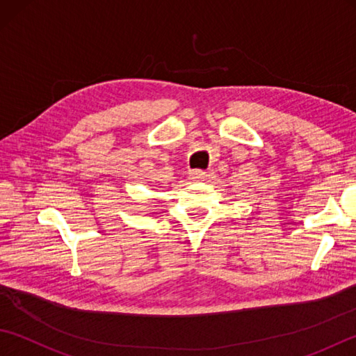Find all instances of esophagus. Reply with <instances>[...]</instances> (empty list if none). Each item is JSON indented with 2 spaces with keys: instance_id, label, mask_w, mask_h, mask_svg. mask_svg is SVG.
I'll list each match as a JSON object with an SVG mask.
<instances>
[{
  "instance_id": "34e87169",
  "label": "esophagus",
  "mask_w": 356,
  "mask_h": 356,
  "mask_svg": "<svg viewBox=\"0 0 356 356\" xmlns=\"http://www.w3.org/2000/svg\"><path fill=\"white\" fill-rule=\"evenodd\" d=\"M207 176H208V174L205 171H202V170H195V171L190 172V177L193 180H199V182H202V180H205Z\"/></svg>"
}]
</instances>
